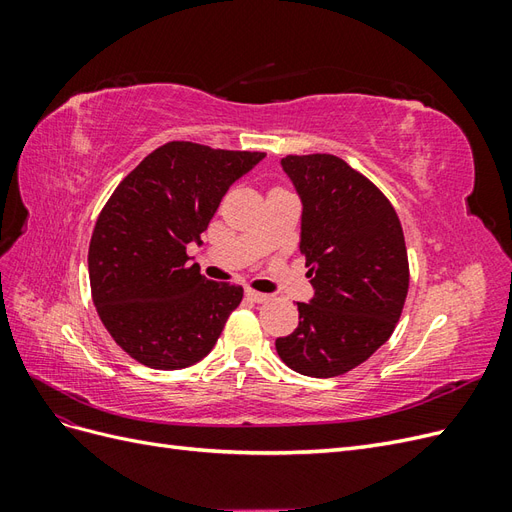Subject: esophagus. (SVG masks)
Masks as SVG:
<instances>
[{
	"instance_id": "obj_1",
	"label": "esophagus",
	"mask_w": 512,
	"mask_h": 512,
	"mask_svg": "<svg viewBox=\"0 0 512 512\" xmlns=\"http://www.w3.org/2000/svg\"><path fill=\"white\" fill-rule=\"evenodd\" d=\"M245 294H247V297H250L254 303H265V301H269V299H271V294L258 292V290H252V288H247V290H245Z\"/></svg>"
}]
</instances>
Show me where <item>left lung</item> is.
<instances>
[{
    "mask_svg": "<svg viewBox=\"0 0 512 512\" xmlns=\"http://www.w3.org/2000/svg\"><path fill=\"white\" fill-rule=\"evenodd\" d=\"M301 200V241L312 299L297 303L299 327L275 339L280 359L312 378L367 361L395 331L408 294V252L386 196L329 153L286 156Z\"/></svg>",
    "mask_w": 512,
    "mask_h": 512,
    "instance_id": "8db88e82",
    "label": "left lung"
}]
</instances>
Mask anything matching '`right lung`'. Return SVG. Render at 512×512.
I'll return each instance as SVG.
<instances>
[{"label":"right lung","mask_w":512,"mask_h":512,"mask_svg":"<svg viewBox=\"0 0 512 512\" xmlns=\"http://www.w3.org/2000/svg\"><path fill=\"white\" fill-rule=\"evenodd\" d=\"M265 153L175 141L138 164L108 198L89 243V282L106 331L132 359L183 369L213 350L243 288L188 265L224 194Z\"/></svg>","instance_id":"1"}]
</instances>
